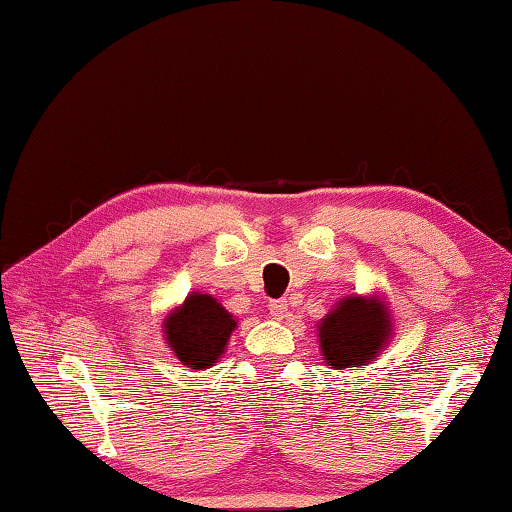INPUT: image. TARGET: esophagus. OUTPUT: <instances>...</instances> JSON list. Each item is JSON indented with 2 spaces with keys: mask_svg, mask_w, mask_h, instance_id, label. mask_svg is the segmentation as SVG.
Returning a JSON list of instances; mask_svg holds the SVG:
<instances>
[{
  "mask_svg": "<svg viewBox=\"0 0 512 512\" xmlns=\"http://www.w3.org/2000/svg\"><path fill=\"white\" fill-rule=\"evenodd\" d=\"M268 311H271V316H273V318L282 320L284 316L289 314V305H287V300H271V302H268Z\"/></svg>",
  "mask_w": 512,
  "mask_h": 512,
  "instance_id": "34e87169",
  "label": "esophagus"
}]
</instances>
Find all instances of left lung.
<instances>
[{
  "mask_svg": "<svg viewBox=\"0 0 512 512\" xmlns=\"http://www.w3.org/2000/svg\"><path fill=\"white\" fill-rule=\"evenodd\" d=\"M391 327V311L381 298H341L318 323L320 354L334 370L366 366L384 350Z\"/></svg>",
  "mask_w": 512,
  "mask_h": 512,
  "instance_id": "left-lung-1",
  "label": "left lung"
}]
</instances>
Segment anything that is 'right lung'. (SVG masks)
<instances>
[{
  "label": "right lung",
  "mask_w": 512,
  "mask_h": 512,
  "mask_svg": "<svg viewBox=\"0 0 512 512\" xmlns=\"http://www.w3.org/2000/svg\"><path fill=\"white\" fill-rule=\"evenodd\" d=\"M235 327L237 320L219 300L194 291L164 318V339L183 366L205 370L221 359Z\"/></svg>",
  "instance_id": "obj_1"
}]
</instances>
